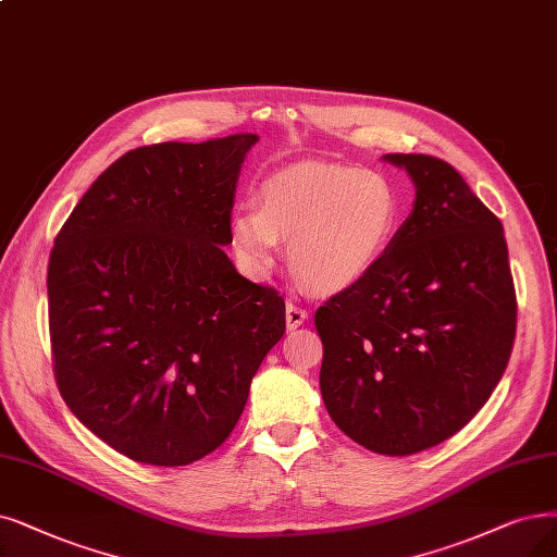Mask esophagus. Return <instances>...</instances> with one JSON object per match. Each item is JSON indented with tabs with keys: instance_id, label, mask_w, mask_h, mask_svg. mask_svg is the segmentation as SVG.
Instances as JSON below:
<instances>
[{
	"instance_id": "obj_1",
	"label": "esophagus",
	"mask_w": 557,
	"mask_h": 557,
	"mask_svg": "<svg viewBox=\"0 0 557 557\" xmlns=\"http://www.w3.org/2000/svg\"><path fill=\"white\" fill-rule=\"evenodd\" d=\"M306 320H308V310H306V308H301V306H297V304H293V301L285 304V324H287V329L295 331V329H299Z\"/></svg>"
}]
</instances>
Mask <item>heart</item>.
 I'll list each match as a JSON object with an SVG mask.
<instances>
[{"label":"heart","instance_id":"heart-1","mask_svg":"<svg viewBox=\"0 0 557 557\" xmlns=\"http://www.w3.org/2000/svg\"><path fill=\"white\" fill-rule=\"evenodd\" d=\"M399 216L397 189L382 171L310 162L267 177L258 206L233 212L231 235L253 272L272 270L283 239L308 287L343 293L382 260Z\"/></svg>","mask_w":557,"mask_h":557}]
</instances>
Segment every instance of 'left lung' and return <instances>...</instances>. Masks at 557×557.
Instances as JSON below:
<instances>
[{"mask_svg":"<svg viewBox=\"0 0 557 557\" xmlns=\"http://www.w3.org/2000/svg\"><path fill=\"white\" fill-rule=\"evenodd\" d=\"M413 210L374 270L315 313L320 391L333 422L391 457L457 434L507 368L517 295L503 224L432 154L388 152Z\"/></svg>","mask_w":557,"mask_h":557,"instance_id":"8db88e82","label":"left lung"}]
</instances>
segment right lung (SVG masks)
<instances>
[{
    "mask_svg": "<svg viewBox=\"0 0 557 557\" xmlns=\"http://www.w3.org/2000/svg\"><path fill=\"white\" fill-rule=\"evenodd\" d=\"M256 141L129 150L54 239L57 386L82 425L135 461L187 466L216 450L285 333L283 297L237 274L224 251Z\"/></svg>",
    "mask_w": 557,
    "mask_h": 557,
    "instance_id": "right-lung-1",
    "label": "right lung"
}]
</instances>
